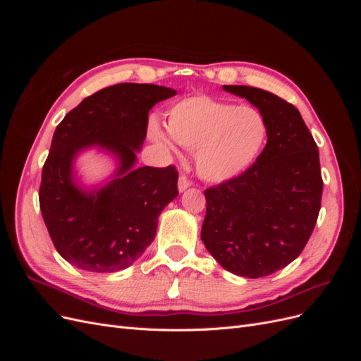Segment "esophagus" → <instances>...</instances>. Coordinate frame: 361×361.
I'll use <instances>...</instances> for the list:
<instances>
[{"label": "esophagus", "instance_id": "esophagus-1", "mask_svg": "<svg viewBox=\"0 0 361 361\" xmlns=\"http://www.w3.org/2000/svg\"><path fill=\"white\" fill-rule=\"evenodd\" d=\"M191 187V182H190V179L187 178V176H182L179 178V180H178V190H179V192H183L187 188H190Z\"/></svg>", "mask_w": 361, "mask_h": 361}]
</instances>
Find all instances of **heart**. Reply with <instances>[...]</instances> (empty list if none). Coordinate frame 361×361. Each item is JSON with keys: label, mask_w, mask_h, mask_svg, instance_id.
I'll list each match as a JSON object with an SVG mask.
<instances>
[{"label": "heart", "mask_w": 361, "mask_h": 361, "mask_svg": "<svg viewBox=\"0 0 361 361\" xmlns=\"http://www.w3.org/2000/svg\"><path fill=\"white\" fill-rule=\"evenodd\" d=\"M164 126L178 145L194 149V166L207 182H226L244 173L267 140V122L256 108L233 105L207 94H192L171 104ZM149 137L170 147L166 133L149 125Z\"/></svg>", "instance_id": "obj_1"}]
</instances>
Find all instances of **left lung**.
I'll list each match as a JSON object with an SVG mask.
<instances>
[{"label":"left lung","instance_id":"8db88e82","mask_svg":"<svg viewBox=\"0 0 361 361\" xmlns=\"http://www.w3.org/2000/svg\"><path fill=\"white\" fill-rule=\"evenodd\" d=\"M223 89L257 108L268 141L243 174L204 191L202 241L224 269L259 279L289 265L309 241L324 187L319 150L292 104L256 87Z\"/></svg>","mask_w":361,"mask_h":361}]
</instances>
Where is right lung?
Listing matches in <instances>:
<instances>
[{"label":"right lung","instance_id":"right-lung-1","mask_svg":"<svg viewBox=\"0 0 361 361\" xmlns=\"http://www.w3.org/2000/svg\"><path fill=\"white\" fill-rule=\"evenodd\" d=\"M176 94L155 84L123 82L96 92L69 111L52 137L39 202L60 256L90 272L130 267L154 241L158 216L178 192V171L135 167L152 106ZM96 147L118 161L106 183L84 189L74 159Z\"/></svg>","mask_w":361,"mask_h":361}]
</instances>
